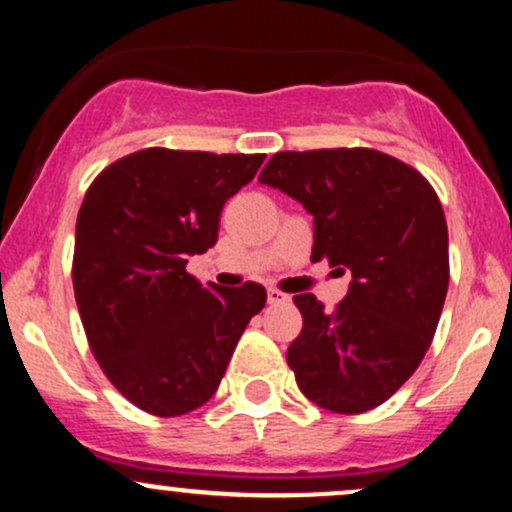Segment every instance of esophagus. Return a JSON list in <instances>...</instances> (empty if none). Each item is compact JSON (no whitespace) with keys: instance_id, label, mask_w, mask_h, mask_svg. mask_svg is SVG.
<instances>
[{"instance_id":"esophagus-1","label":"esophagus","mask_w":512,"mask_h":512,"mask_svg":"<svg viewBox=\"0 0 512 512\" xmlns=\"http://www.w3.org/2000/svg\"><path fill=\"white\" fill-rule=\"evenodd\" d=\"M267 301H269V305H279V303L289 301V296H286V293H281L279 289H269L267 291Z\"/></svg>"}]
</instances>
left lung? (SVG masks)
Returning a JSON list of instances; mask_svg holds the SVG:
<instances>
[{
	"mask_svg": "<svg viewBox=\"0 0 512 512\" xmlns=\"http://www.w3.org/2000/svg\"><path fill=\"white\" fill-rule=\"evenodd\" d=\"M262 185L313 214L310 260L351 272L349 293L327 313L313 293L293 296L303 330L286 361L317 407L361 414L424 361L450 281L448 223L416 168L375 149L279 151Z\"/></svg>",
	"mask_w": 512,
	"mask_h": 512,
	"instance_id": "left-lung-1",
	"label": "left lung"
}]
</instances>
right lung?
Segmentation results:
<instances>
[{"label": "right lung", "instance_id": "1", "mask_svg": "<svg viewBox=\"0 0 512 512\" xmlns=\"http://www.w3.org/2000/svg\"><path fill=\"white\" fill-rule=\"evenodd\" d=\"M264 154L151 146L110 163L76 216L74 296L88 346L134 407L180 416L209 402L267 303L255 281L202 286L185 269L219 238L223 204Z\"/></svg>", "mask_w": 512, "mask_h": 512}]
</instances>
